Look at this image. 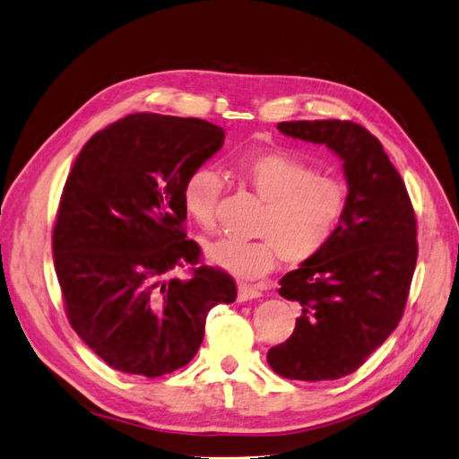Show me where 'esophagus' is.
<instances>
[{"label":"esophagus","instance_id":"obj_1","mask_svg":"<svg viewBox=\"0 0 459 459\" xmlns=\"http://www.w3.org/2000/svg\"><path fill=\"white\" fill-rule=\"evenodd\" d=\"M262 292L250 287V285H238V302H246V300H252V299H260Z\"/></svg>","mask_w":459,"mask_h":459}]
</instances>
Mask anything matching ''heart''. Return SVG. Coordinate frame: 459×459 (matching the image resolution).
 Instances as JSON below:
<instances>
[{"instance_id": "heart-1", "label": "heart", "mask_w": 459, "mask_h": 459, "mask_svg": "<svg viewBox=\"0 0 459 459\" xmlns=\"http://www.w3.org/2000/svg\"><path fill=\"white\" fill-rule=\"evenodd\" d=\"M237 178L265 202L254 240L219 238L205 246L207 260L238 279L272 272L277 255L300 265L318 255L339 229L347 211V187L333 176L281 151L257 152L238 162ZM225 187L211 167L194 169L182 186V205L199 227L213 230Z\"/></svg>"}]
</instances>
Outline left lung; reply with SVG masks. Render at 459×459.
Listing matches in <instances>:
<instances>
[{
	"mask_svg": "<svg viewBox=\"0 0 459 459\" xmlns=\"http://www.w3.org/2000/svg\"><path fill=\"white\" fill-rule=\"evenodd\" d=\"M343 160L347 211L325 248L279 281L300 304L295 332L267 351L289 380H337L362 367L403 316L417 265V219L402 176L368 129L347 120L277 124Z\"/></svg>",
	"mask_w": 459,
	"mask_h": 459,
	"instance_id": "8db88e82",
	"label": "left lung"
}]
</instances>
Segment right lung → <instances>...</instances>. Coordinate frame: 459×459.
<instances>
[{
	"mask_svg": "<svg viewBox=\"0 0 459 459\" xmlns=\"http://www.w3.org/2000/svg\"><path fill=\"white\" fill-rule=\"evenodd\" d=\"M222 127L141 112L92 135L69 172L52 232L67 320L108 367L157 378L186 367L207 312L237 299L186 238L182 186L215 155Z\"/></svg>",
	"mask_w": 459,
	"mask_h": 459,
	"instance_id": "right-lung-1",
	"label": "right lung"
}]
</instances>
